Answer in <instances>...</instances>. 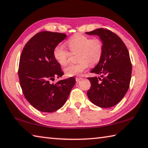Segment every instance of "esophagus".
Instances as JSON below:
<instances>
[{"mask_svg":"<svg viewBox=\"0 0 148 148\" xmlns=\"http://www.w3.org/2000/svg\"><path fill=\"white\" fill-rule=\"evenodd\" d=\"M83 79V78H82V77H76V81L77 82H79V81H81V80H82Z\"/></svg>","mask_w":148,"mask_h":148,"instance_id":"esophagus-1","label":"esophagus"}]
</instances>
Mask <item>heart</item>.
Masks as SVG:
<instances>
[{"instance_id": "heart-1", "label": "heart", "mask_w": 148, "mask_h": 148, "mask_svg": "<svg viewBox=\"0 0 148 148\" xmlns=\"http://www.w3.org/2000/svg\"><path fill=\"white\" fill-rule=\"evenodd\" d=\"M66 45L72 53H77V60L76 64H71L64 69L66 76L71 77L82 74L89 65L94 66L100 62L103 53V43L100 38H91L85 34L76 33L72 36L66 42ZM53 57L60 65L67 64L71 56L70 52L60 45L53 49Z\"/></svg>"}]
</instances>
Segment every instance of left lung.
I'll return each mask as SVG.
<instances>
[{"instance_id":"1","label":"left lung","mask_w":148,"mask_h":148,"mask_svg":"<svg viewBox=\"0 0 148 148\" xmlns=\"http://www.w3.org/2000/svg\"><path fill=\"white\" fill-rule=\"evenodd\" d=\"M86 33L99 36L103 43L102 58L90 72L100 77H88L91 86L87 95L95 105L110 108L120 102L129 88L132 71L129 52L120 37L108 29L99 28Z\"/></svg>"}]
</instances>
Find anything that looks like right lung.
<instances>
[{"label": "right lung", "mask_w": 148, "mask_h": 148, "mask_svg": "<svg viewBox=\"0 0 148 148\" xmlns=\"http://www.w3.org/2000/svg\"><path fill=\"white\" fill-rule=\"evenodd\" d=\"M65 34L42 31L29 40L20 58L18 77L25 99L42 112H53L63 106L76 83L74 77L51 83L63 75L53 57V49Z\"/></svg>", "instance_id": "obj_1"}]
</instances>
